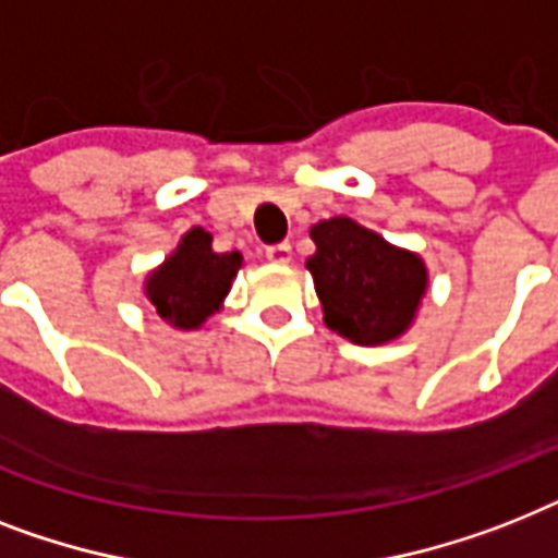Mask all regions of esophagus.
<instances>
[{
  "label": "esophagus",
  "mask_w": 558,
  "mask_h": 558,
  "mask_svg": "<svg viewBox=\"0 0 558 558\" xmlns=\"http://www.w3.org/2000/svg\"><path fill=\"white\" fill-rule=\"evenodd\" d=\"M266 257H269L271 264H289L292 260V246L289 243H271L266 248Z\"/></svg>",
  "instance_id": "obj_1"
}]
</instances>
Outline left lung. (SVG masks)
<instances>
[{"instance_id": "left-lung-1", "label": "left lung", "mask_w": 558, "mask_h": 558, "mask_svg": "<svg viewBox=\"0 0 558 558\" xmlns=\"http://www.w3.org/2000/svg\"><path fill=\"white\" fill-rule=\"evenodd\" d=\"M310 234L315 255L306 269L324 306V324L361 347L404 335L427 292L424 260L350 217L320 220Z\"/></svg>"}]
</instances>
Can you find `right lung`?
<instances>
[{"instance_id":"obj_1","label":"right lung","mask_w":558,"mask_h":558,"mask_svg":"<svg viewBox=\"0 0 558 558\" xmlns=\"http://www.w3.org/2000/svg\"><path fill=\"white\" fill-rule=\"evenodd\" d=\"M240 266V252L217 255L211 234L197 226L183 234L166 264L148 275L146 298L166 324L177 329H201L208 315L223 306Z\"/></svg>"}]
</instances>
